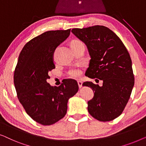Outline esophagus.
Instances as JSON below:
<instances>
[{"label": "esophagus", "instance_id": "obj_1", "mask_svg": "<svg viewBox=\"0 0 146 146\" xmlns=\"http://www.w3.org/2000/svg\"><path fill=\"white\" fill-rule=\"evenodd\" d=\"M77 83L78 85H79V87L81 88L82 87V85H83V82L81 81H77Z\"/></svg>", "mask_w": 146, "mask_h": 146}]
</instances>
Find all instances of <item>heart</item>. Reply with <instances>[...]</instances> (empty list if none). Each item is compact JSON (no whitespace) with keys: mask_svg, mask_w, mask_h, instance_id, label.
<instances>
[{"mask_svg":"<svg viewBox=\"0 0 146 146\" xmlns=\"http://www.w3.org/2000/svg\"><path fill=\"white\" fill-rule=\"evenodd\" d=\"M80 44H83V43H82L81 41H79L78 40H74L72 41V42H71V47H73V46H77V45ZM81 71L79 69H72L69 71V76H70L71 77H73V78L78 77L80 75H81Z\"/></svg>","mask_w":146,"mask_h":146,"instance_id":"b5f03b06","label":"heart"}]
</instances>
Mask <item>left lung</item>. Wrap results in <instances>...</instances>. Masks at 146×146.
<instances>
[{"instance_id":"8db88e82","label":"left lung","mask_w":146,"mask_h":146,"mask_svg":"<svg viewBox=\"0 0 146 146\" xmlns=\"http://www.w3.org/2000/svg\"><path fill=\"white\" fill-rule=\"evenodd\" d=\"M71 32L86 44L91 57L85 75L103 81L101 87L83 83L94 92L88 111L101 122L114 120L122 113L134 85L130 54L119 37L104 26L73 28Z\"/></svg>"}]
</instances>
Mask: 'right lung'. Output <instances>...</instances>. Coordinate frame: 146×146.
<instances>
[{"label":"right lung","instance_id":"1","mask_svg":"<svg viewBox=\"0 0 146 146\" xmlns=\"http://www.w3.org/2000/svg\"><path fill=\"white\" fill-rule=\"evenodd\" d=\"M71 29L51 30L26 43L20 53L14 73L18 98L26 113L44 126L55 124L67 113V102L79 90L77 82L67 79L59 87L48 83L55 69L53 53L68 38Z\"/></svg>","mask_w":146,"mask_h":146}]
</instances>
